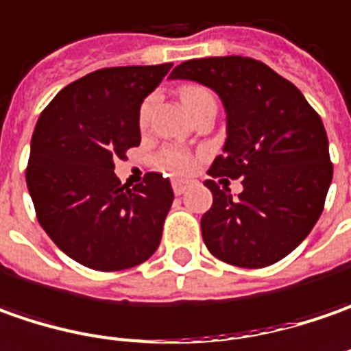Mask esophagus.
Returning <instances> with one entry per match:
<instances>
[{"label":"esophagus","mask_w":351,"mask_h":351,"mask_svg":"<svg viewBox=\"0 0 351 351\" xmlns=\"http://www.w3.org/2000/svg\"><path fill=\"white\" fill-rule=\"evenodd\" d=\"M188 188H190V180H184V178H175L173 180V190H175L176 196L184 194Z\"/></svg>","instance_id":"34e87169"}]
</instances>
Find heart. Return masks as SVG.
Returning <instances> with one entry per match:
<instances>
[{
	"label": "heart",
	"instance_id": "obj_1",
	"mask_svg": "<svg viewBox=\"0 0 351 351\" xmlns=\"http://www.w3.org/2000/svg\"><path fill=\"white\" fill-rule=\"evenodd\" d=\"M208 99H213L212 93L204 89V87H184L180 91V101L186 106L188 112H192L198 104L208 101ZM152 101H145L141 104V108H139V124L141 126L147 124L149 114H152ZM192 165H194L192 157L184 149H178V147H165L163 152L157 155V167L167 171V173H175V175L188 173L192 169Z\"/></svg>",
	"mask_w": 351,
	"mask_h": 351
}]
</instances>
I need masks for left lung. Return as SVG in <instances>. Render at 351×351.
I'll return each mask as SVG.
<instances>
[{"instance_id": "obj_1", "label": "left lung", "mask_w": 351, "mask_h": 351, "mask_svg": "<svg viewBox=\"0 0 351 351\" xmlns=\"http://www.w3.org/2000/svg\"><path fill=\"white\" fill-rule=\"evenodd\" d=\"M171 79L217 93L227 139L210 175L243 180L239 196L206 180L213 194L212 208L202 215L208 250L241 268H264L287 256L319 221L332 182L320 116L291 81L252 58L188 60Z\"/></svg>"}]
</instances>
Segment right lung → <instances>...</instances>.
<instances>
[{"label": "right lung", "mask_w": 351, "mask_h": 351, "mask_svg": "<svg viewBox=\"0 0 351 351\" xmlns=\"http://www.w3.org/2000/svg\"><path fill=\"white\" fill-rule=\"evenodd\" d=\"M171 66L97 69L64 87L36 122L27 167L36 217L87 268L126 270L161 243L175 199L169 178L147 173L141 184L122 186L114 159L139 145V106Z\"/></svg>", "instance_id": "obj_1"}]
</instances>
